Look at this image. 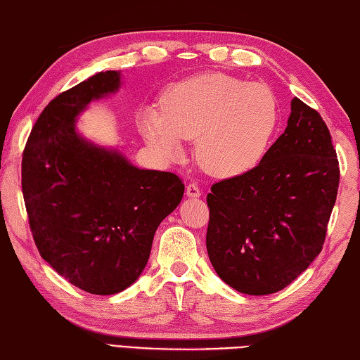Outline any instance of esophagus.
<instances>
[{
	"label": "esophagus",
	"mask_w": 360,
	"mask_h": 360,
	"mask_svg": "<svg viewBox=\"0 0 360 360\" xmlns=\"http://www.w3.org/2000/svg\"><path fill=\"white\" fill-rule=\"evenodd\" d=\"M186 193H187L188 198H200V196H201L200 188L196 184H188L187 188H186Z\"/></svg>",
	"instance_id": "obj_1"
}]
</instances>
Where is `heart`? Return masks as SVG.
Instances as JSON below:
<instances>
[{
  "label": "heart",
  "mask_w": 360,
  "mask_h": 360,
  "mask_svg": "<svg viewBox=\"0 0 360 360\" xmlns=\"http://www.w3.org/2000/svg\"><path fill=\"white\" fill-rule=\"evenodd\" d=\"M279 123V104L262 82L224 73L188 77L168 87L162 109L142 105L137 124L162 159H178L196 139V159L220 179L240 178L264 160Z\"/></svg>",
  "instance_id": "1"
}]
</instances>
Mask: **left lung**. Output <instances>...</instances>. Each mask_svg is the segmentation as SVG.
<instances>
[{
    "mask_svg": "<svg viewBox=\"0 0 360 360\" xmlns=\"http://www.w3.org/2000/svg\"><path fill=\"white\" fill-rule=\"evenodd\" d=\"M264 160L207 195L206 236L214 270L234 290H283L320 255L340 170L326 123L298 98Z\"/></svg>",
    "mask_w": 360,
    "mask_h": 360,
    "instance_id": "obj_1",
    "label": "left lung"
}]
</instances>
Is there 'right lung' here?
<instances>
[{"label": "right lung", "mask_w": 360, "mask_h": 360, "mask_svg": "<svg viewBox=\"0 0 360 360\" xmlns=\"http://www.w3.org/2000/svg\"><path fill=\"white\" fill-rule=\"evenodd\" d=\"M122 72L82 81L49 103L34 124L21 188L40 256L68 283L94 295L132 285L150 259L156 229L179 206L173 173L132 165L118 148L84 137L77 118L117 94Z\"/></svg>", "instance_id": "add662e5"}]
</instances>
